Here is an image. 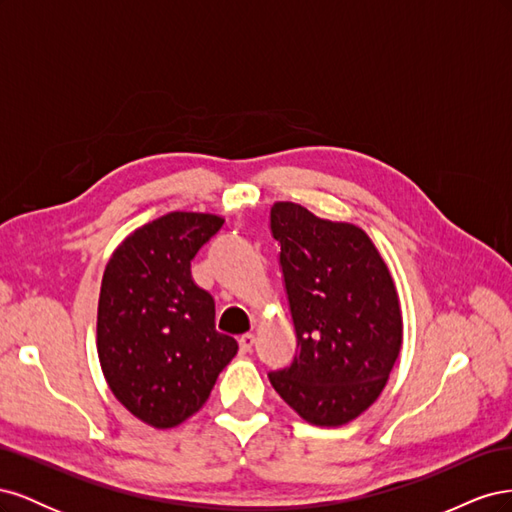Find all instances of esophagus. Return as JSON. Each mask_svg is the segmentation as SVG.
Segmentation results:
<instances>
[{
  "label": "esophagus",
  "instance_id": "esophagus-1",
  "mask_svg": "<svg viewBox=\"0 0 512 512\" xmlns=\"http://www.w3.org/2000/svg\"><path fill=\"white\" fill-rule=\"evenodd\" d=\"M254 346V335L252 333H245L239 337V350L241 352H252Z\"/></svg>",
  "mask_w": 512,
  "mask_h": 512
}]
</instances>
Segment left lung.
I'll use <instances>...</instances> for the list:
<instances>
[{"mask_svg": "<svg viewBox=\"0 0 512 512\" xmlns=\"http://www.w3.org/2000/svg\"><path fill=\"white\" fill-rule=\"evenodd\" d=\"M271 235L297 333V352L269 371L273 389L307 423L337 427L382 393L401 348L393 277L361 228L275 203Z\"/></svg>", "mask_w": 512, "mask_h": 512, "instance_id": "1", "label": "left lung"}]
</instances>
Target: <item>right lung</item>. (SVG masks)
I'll return each instance as SVG.
<instances>
[{
    "mask_svg": "<svg viewBox=\"0 0 512 512\" xmlns=\"http://www.w3.org/2000/svg\"><path fill=\"white\" fill-rule=\"evenodd\" d=\"M224 220L175 211L123 241L104 269L98 356L113 395L147 425L168 429L203 408L237 342L215 331L213 297L192 260Z\"/></svg>",
    "mask_w": 512,
    "mask_h": 512,
    "instance_id": "right-lung-1",
    "label": "right lung"
}]
</instances>
